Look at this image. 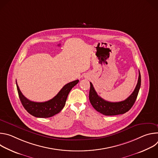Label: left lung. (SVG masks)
I'll use <instances>...</instances> for the list:
<instances>
[{
  "label": "left lung",
  "instance_id": "left-lung-1",
  "mask_svg": "<svg viewBox=\"0 0 158 158\" xmlns=\"http://www.w3.org/2000/svg\"><path fill=\"white\" fill-rule=\"evenodd\" d=\"M141 74L140 72H139L138 83L132 93L124 101L116 102L105 101L99 96L95 91L93 84L90 82L91 87H90L89 96L90 102L97 111L105 116H115L124 114L132 107L136 101L141 87Z\"/></svg>",
  "mask_w": 158,
  "mask_h": 158
}]
</instances>
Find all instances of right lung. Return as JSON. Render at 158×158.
<instances>
[{
  "label": "right lung",
  "instance_id": "add662e5",
  "mask_svg": "<svg viewBox=\"0 0 158 158\" xmlns=\"http://www.w3.org/2000/svg\"><path fill=\"white\" fill-rule=\"evenodd\" d=\"M78 82L79 80H76L65 84L54 98L42 102H34L27 99L20 91L17 82L16 85L21 103L29 113L36 118H47L58 114L63 109L71 90Z\"/></svg>",
  "mask_w": 158,
  "mask_h": 158
}]
</instances>
